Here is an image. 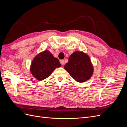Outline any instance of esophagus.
<instances>
[{
    "label": "esophagus",
    "instance_id": "1",
    "mask_svg": "<svg viewBox=\"0 0 127 127\" xmlns=\"http://www.w3.org/2000/svg\"><path fill=\"white\" fill-rule=\"evenodd\" d=\"M60 64H61V65H64V60H61L60 61Z\"/></svg>",
    "mask_w": 127,
    "mask_h": 127
}]
</instances>
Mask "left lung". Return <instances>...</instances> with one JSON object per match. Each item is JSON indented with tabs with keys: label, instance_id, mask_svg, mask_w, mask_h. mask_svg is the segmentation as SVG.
<instances>
[{
	"label": "left lung",
	"instance_id": "8db88e82",
	"mask_svg": "<svg viewBox=\"0 0 127 127\" xmlns=\"http://www.w3.org/2000/svg\"><path fill=\"white\" fill-rule=\"evenodd\" d=\"M64 68L79 83L85 82L90 79L94 71L89 56L85 53L77 51L70 55Z\"/></svg>",
	"mask_w": 127,
	"mask_h": 127
}]
</instances>
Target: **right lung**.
Listing matches in <instances>:
<instances>
[{
  "label": "right lung",
  "mask_w": 127,
  "mask_h": 127,
  "mask_svg": "<svg viewBox=\"0 0 127 127\" xmlns=\"http://www.w3.org/2000/svg\"><path fill=\"white\" fill-rule=\"evenodd\" d=\"M61 66L59 60L51 52L45 50L37 55L31 64L32 75L38 80H43L50 76L56 68Z\"/></svg>",
  "instance_id": "right-lung-1"
}]
</instances>
